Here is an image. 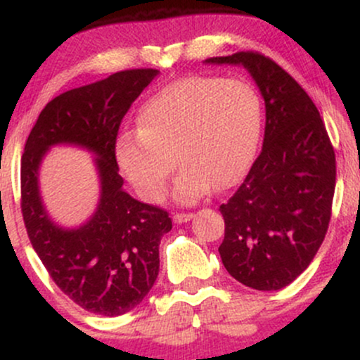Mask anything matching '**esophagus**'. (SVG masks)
Instances as JSON below:
<instances>
[{"mask_svg": "<svg viewBox=\"0 0 360 360\" xmlns=\"http://www.w3.org/2000/svg\"><path fill=\"white\" fill-rule=\"evenodd\" d=\"M193 217L194 214L193 213H176L174 214V221L176 223H186V221H189V220H193Z\"/></svg>", "mask_w": 360, "mask_h": 360, "instance_id": "1", "label": "esophagus"}]
</instances>
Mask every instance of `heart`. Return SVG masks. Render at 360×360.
Segmentation results:
<instances>
[{"instance_id":"1","label":"heart","mask_w":360,"mask_h":360,"mask_svg":"<svg viewBox=\"0 0 360 360\" xmlns=\"http://www.w3.org/2000/svg\"><path fill=\"white\" fill-rule=\"evenodd\" d=\"M137 122L139 130L122 134L115 146L120 171L157 203L177 162L183 171L174 198L193 205L213 186L229 189L247 174L262 134V101L243 79L189 76L148 98Z\"/></svg>"}]
</instances>
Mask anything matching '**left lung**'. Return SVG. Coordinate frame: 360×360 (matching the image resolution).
I'll use <instances>...</instances> for the list:
<instances>
[{"label": "left lung", "mask_w": 360, "mask_h": 360, "mask_svg": "<svg viewBox=\"0 0 360 360\" xmlns=\"http://www.w3.org/2000/svg\"><path fill=\"white\" fill-rule=\"evenodd\" d=\"M205 62L245 68L264 98L262 152L220 206L225 238L218 252L238 283L276 291L307 269L323 242L335 193V152L315 103L269 57L249 51Z\"/></svg>", "instance_id": "left-lung-1"}]
</instances>
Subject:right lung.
I'll list each match as a JSON object with an SVG mask.
<instances>
[{"instance_id": "obj_1", "label": "right lung", "mask_w": 360, "mask_h": 360, "mask_svg": "<svg viewBox=\"0 0 360 360\" xmlns=\"http://www.w3.org/2000/svg\"><path fill=\"white\" fill-rule=\"evenodd\" d=\"M157 69H130L65 91L47 103L25 143L22 213L28 238L53 283L91 313L118 316L142 303L159 274V243L172 229L166 210L140 203L123 189L115 146L120 123ZM76 145L97 155L101 201L77 229L48 217L38 169L53 145Z\"/></svg>"}]
</instances>
